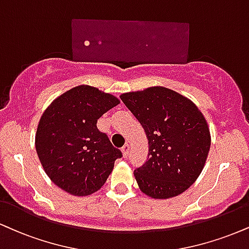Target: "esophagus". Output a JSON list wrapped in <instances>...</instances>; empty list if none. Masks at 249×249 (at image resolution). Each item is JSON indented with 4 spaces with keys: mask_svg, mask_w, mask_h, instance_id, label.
<instances>
[{
    "mask_svg": "<svg viewBox=\"0 0 249 249\" xmlns=\"http://www.w3.org/2000/svg\"><path fill=\"white\" fill-rule=\"evenodd\" d=\"M122 152H123V155H124V158H127L128 153H130V145H128V143H125V145L122 147Z\"/></svg>",
    "mask_w": 249,
    "mask_h": 249,
    "instance_id": "obj_1",
    "label": "esophagus"
}]
</instances>
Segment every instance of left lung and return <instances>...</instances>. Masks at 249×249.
<instances>
[{
    "label": "left lung",
    "mask_w": 249,
    "mask_h": 249,
    "mask_svg": "<svg viewBox=\"0 0 249 249\" xmlns=\"http://www.w3.org/2000/svg\"><path fill=\"white\" fill-rule=\"evenodd\" d=\"M148 139L147 161L134 170L140 190L157 199L185 191L202 173L211 137L203 113L190 100L164 87L121 96Z\"/></svg>",
    "instance_id": "8db88e82"
}]
</instances>
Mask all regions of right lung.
I'll return each instance as SVG.
<instances>
[{
  "mask_svg": "<svg viewBox=\"0 0 249 249\" xmlns=\"http://www.w3.org/2000/svg\"><path fill=\"white\" fill-rule=\"evenodd\" d=\"M117 104L115 96L79 86L45 110L36 134V149L45 173L62 190L75 196L95 193L106 183L115 161L123 157L96 125Z\"/></svg>",
  "mask_w": 249,
  "mask_h": 249,
  "instance_id": "add662e5",
  "label": "right lung"
}]
</instances>
